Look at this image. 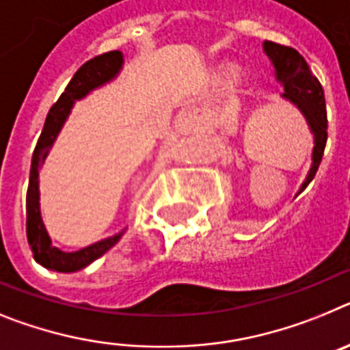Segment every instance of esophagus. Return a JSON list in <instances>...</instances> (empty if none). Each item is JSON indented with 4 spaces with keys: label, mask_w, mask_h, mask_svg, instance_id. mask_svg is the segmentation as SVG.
<instances>
[{
    "label": "esophagus",
    "mask_w": 350,
    "mask_h": 350,
    "mask_svg": "<svg viewBox=\"0 0 350 350\" xmlns=\"http://www.w3.org/2000/svg\"><path fill=\"white\" fill-rule=\"evenodd\" d=\"M176 132H192V130L197 129V120L192 112H185L181 116L176 120L174 124Z\"/></svg>",
    "instance_id": "1"
}]
</instances>
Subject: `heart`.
<instances>
[{
	"label": "heart",
	"mask_w": 350,
	"mask_h": 350,
	"mask_svg": "<svg viewBox=\"0 0 350 350\" xmlns=\"http://www.w3.org/2000/svg\"><path fill=\"white\" fill-rule=\"evenodd\" d=\"M229 84L226 88L227 98H234L236 95H239V91L245 86V77H243L239 72H236V65L232 62H221L220 65L215 66V70L211 72V81L213 83H220L224 77H229Z\"/></svg>",
	"instance_id": "heart-1"
}]
</instances>
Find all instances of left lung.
I'll list each match as a JSON object with an SVG mask.
<instances>
[{
	"instance_id": "8db88e82",
	"label": "left lung",
	"mask_w": 350,
	"mask_h": 350,
	"mask_svg": "<svg viewBox=\"0 0 350 350\" xmlns=\"http://www.w3.org/2000/svg\"><path fill=\"white\" fill-rule=\"evenodd\" d=\"M262 51L275 68L276 83L284 88L280 98L299 111L303 120L308 124L312 139H314L310 167L303 183L297 188V193H301L308 187L310 181L314 179L319 163L322 160L324 148H326L327 118L324 91H322V86L317 79L310 74L308 65H306L301 54L294 51L293 47H284V45H278L275 42L266 40L262 44Z\"/></svg>"
}]
</instances>
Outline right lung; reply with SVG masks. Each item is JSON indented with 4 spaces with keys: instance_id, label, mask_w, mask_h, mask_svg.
Listing matches in <instances>:
<instances>
[{
    "instance_id": "right-lung-1",
    "label": "right lung",
    "mask_w": 350,
    "mask_h": 350,
    "mask_svg": "<svg viewBox=\"0 0 350 350\" xmlns=\"http://www.w3.org/2000/svg\"><path fill=\"white\" fill-rule=\"evenodd\" d=\"M123 63L124 56L121 51H111V53L102 54V56L84 63L75 72V75L68 83L66 90L63 91L59 100L49 111L40 139L36 142L35 151H33L28 196H26V234H28V243L33 252V259L40 266H44L45 269H51V271L75 273L79 269H84L93 260L102 257L109 248L114 247L124 232L123 229L109 236V238L93 243L90 247H84L75 252H65L53 245V239H51L47 229H45L40 211V167L45 163L49 151H51L57 135L65 126V121L68 120L75 102L84 100L93 91L112 83L123 70Z\"/></svg>"
}]
</instances>
